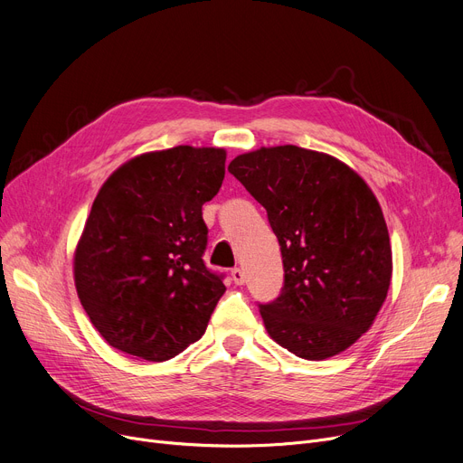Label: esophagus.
Listing matches in <instances>:
<instances>
[{"instance_id": "34e87169", "label": "esophagus", "mask_w": 463, "mask_h": 463, "mask_svg": "<svg viewBox=\"0 0 463 463\" xmlns=\"http://www.w3.org/2000/svg\"><path fill=\"white\" fill-rule=\"evenodd\" d=\"M231 278H232V281L236 285H244L246 283V274H244V270H241V269H232L231 270Z\"/></svg>"}]
</instances>
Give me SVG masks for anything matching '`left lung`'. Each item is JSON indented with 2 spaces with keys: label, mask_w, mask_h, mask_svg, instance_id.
<instances>
[{
  "label": "left lung",
  "mask_w": 463,
  "mask_h": 463,
  "mask_svg": "<svg viewBox=\"0 0 463 463\" xmlns=\"http://www.w3.org/2000/svg\"><path fill=\"white\" fill-rule=\"evenodd\" d=\"M229 173L264 206L283 259V288L259 304L272 339L306 360L351 347L392 278L391 238L372 189L326 154L276 146L238 156Z\"/></svg>",
  "instance_id": "1"
}]
</instances>
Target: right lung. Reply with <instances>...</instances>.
<instances>
[{"label": "right lung", "instance_id": "obj_1", "mask_svg": "<svg viewBox=\"0 0 463 463\" xmlns=\"http://www.w3.org/2000/svg\"><path fill=\"white\" fill-rule=\"evenodd\" d=\"M225 150L176 148L121 165L97 193L75 253L91 325L131 356L163 362L203 337L225 293L204 264L203 204L225 178Z\"/></svg>", "mask_w": 463, "mask_h": 463}]
</instances>
